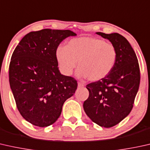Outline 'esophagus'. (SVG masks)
<instances>
[{"instance_id":"34e87169","label":"esophagus","mask_w":150,"mask_h":150,"mask_svg":"<svg viewBox=\"0 0 150 150\" xmlns=\"http://www.w3.org/2000/svg\"><path fill=\"white\" fill-rule=\"evenodd\" d=\"M84 84L80 83V82H79V83H78V87L79 88H82L84 87Z\"/></svg>"}]
</instances>
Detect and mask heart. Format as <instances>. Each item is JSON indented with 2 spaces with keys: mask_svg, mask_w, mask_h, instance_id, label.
<instances>
[{
  "mask_svg": "<svg viewBox=\"0 0 150 150\" xmlns=\"http://www.w3.org/2000/svg\"><path fill=\"white\" fill-rule=\"evenodd\" d=\"M55 55L59 70L64 75L71 74L77 62L78 77L98 81L114 68L117 52L112 43L84 36L71 39L66 47H58Z\"/></svg>",
  "mask_w": 150,
  "mask_h": 150,
  "instance_id": "heart-1",
  "label": "heart"
}]
</instances>
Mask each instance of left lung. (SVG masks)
<instances>
[{
  "mask_svg": "<svg viewBox=\"0 0 150 150\" xmlns=\"http://www.w3.org/2000/svg\"><path fill=\"white\" fill-rule=\"evenodd\" d=\"M96 34L115 47L116 62L108 76L86 85L89 96L83 108L93 122L110 128L125 119L133 107L140 83L139 66L133 49L124 36L118 33Z\"/></svg>",
  "mask_w": 150,
  "mask_h": 150,
  "instance_id": "1",
  "label": "left lung"
}]
</instances>
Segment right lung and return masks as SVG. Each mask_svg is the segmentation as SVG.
I'll use <instances>...</instances> for the list:
<instances>
[{
	"mask_svg": "<svg viewBox=\"0 0 150 150\" xmlns=\"http://www.w3.org/2000/svg\"><path fill=\"white\" fill-rule=\"evenodd\" d=\"M71 30L44 29L24 36L9 65V83L19 113L32 125L46 127L56 122L64 102L74 94L77 82L60 73L56 50Z\"/></svg>",
	"mask_w": 150,
	"mask_h": 150,
	"instance_id": "add662e5",
	"label": "right lung"
}]
</instances>
